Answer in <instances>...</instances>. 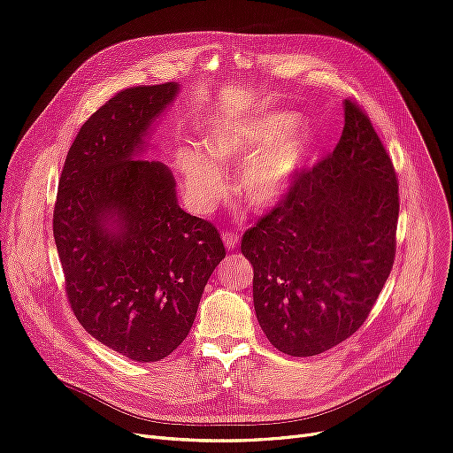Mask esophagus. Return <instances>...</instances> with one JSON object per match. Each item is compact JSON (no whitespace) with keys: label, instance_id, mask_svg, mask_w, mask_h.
I'll return each instance as SVG.
<instances>
[{"label":"esophagus","instance_id":"34e87169","mask_svg":"<svg viewBox=\"0 0 453 453\" xmlns=\"http://www.w3.org/2000/svg\"><path fill=\"white\" fill-rule=\"evenodd\" d=\"M222 241H224V244H226L227 250H234V246L239 244V234L233 233V231H224Z\"/></svg>","mask_w":453,"mask_h":453}]
</instances>
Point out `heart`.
<instances>
[{
    "label": "heart",
    "instance_id": "heart-1",
    "mask_svg": "<svg viewBox=\"0 0 453 453\" xmlns=\"http://www.w3.org/2000/svg\"><path fill=\"white\" fill-rule=\"evenodd\" d=\"M290 114H268L242 124H222L203 136V150L183 146L175 151V166L185 188L198 205H209L222 190V173L213 163L244 159L241 194L253 209H266L287 192L303 166L307 142L283 139L292 129Z\"/></svg>",
    "mask_w": 453,
    "mask_h": 453
}]
</instances>
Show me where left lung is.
<instances>
[{
  "label": "left lung",
  "mask_w": 453,
  "mask_h": 453,
  "mask_svg": "<svg viewBox=\"0 0 453 453\" xmlns=\"http://www.w3.org/2000/svg\"><path fill=\"white\" fill-rule=\"evenodd\" d=\"M398 212L395 165L366 111L346 100L335 150L300 170L242 234L272 346L319 356L365 324L395 265Z\"/></svg>",
  "instance_id": "1"
}]
</instances>
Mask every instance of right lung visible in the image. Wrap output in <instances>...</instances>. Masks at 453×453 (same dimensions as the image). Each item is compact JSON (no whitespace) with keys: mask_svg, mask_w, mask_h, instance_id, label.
Returning a JSON list of instances; mask_svg holds the SVG:
<instances>
[{"mask_svg":"<svg viewBox=\"0 0 453 453\" xmlns=\"http://www.w3.org/2000/svg\"><path fill=\"white\" fill-rule=\"evenodd\" d=\"M175 94V83L129 87L97 109L68 150L53 209L72 312L96 341L141 363L187 339L226 257L219 229L178 205L168 168L131 159Z\"/></svg>","mask_w":453,"mask_h":453,"instance_id":"obj_1","label":"right lung"}]
</instances>
